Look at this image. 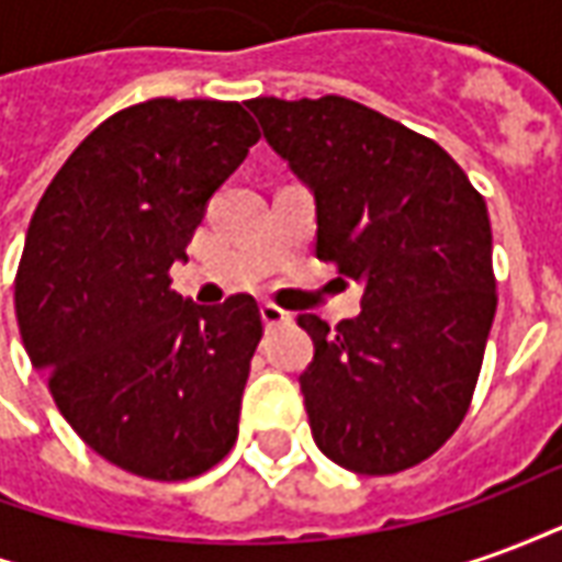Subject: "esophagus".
Instances as JSON below:
<instances>
[{
    "label": "esophagus",
    "mask_w": 562,
    "mask_h": 562,
    "mask_svg": "<svg viewBox=\"0 0 562 562\" xmlns=\"http://www.w3.org/2000/svg\"><path fill=\"white\" fill-rule=\"evenodd\" d=\"M261 322L268 325V328H273V325H285V322H292V313H285L282 306L277 304H261Z\"/></svg>",
    "instance_id": "esophagus-1"
}]
</instances>
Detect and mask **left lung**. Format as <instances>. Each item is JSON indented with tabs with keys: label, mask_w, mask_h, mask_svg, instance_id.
<instances>
[{
	"label": "left lung",
	"mask_w": 562,
	"mask_h": 562,
	"mask_svg": "<svg viewBox=\"0 0 562 562\" xmlns=\"http://www.w3.org/2000/svg\"><path fill=\"white\" fill-rule=\"evenodd\" d=\"M265 140L316 201V256L361 282L337 328L297 316L316 355L301 373L322 454L358 475L430 458L458 430L496 313L491 220L436 140L364 104L252 99Z\"/></svg>",
	"instance_id": "obj_1"
}]
</instances>
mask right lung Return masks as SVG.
<instances>
[{"label": "right lung", "instance_id": "right-lung-1", "mask_svg": "<svg viewBox=\"0 0 562 562\" xmlns=\"http://www.w3.org/2000/svg\"><path fill=\"white\" fill-rule=\"evenodd\" d=\"M256 140L237 102L135 104L83 138L32 213L20 337L63 418L120 470L183 482L237 439L256 297L198 306L168 270Z\"/></svg>", "mask_w": 562, "mask_h": 562}]
</instances>
